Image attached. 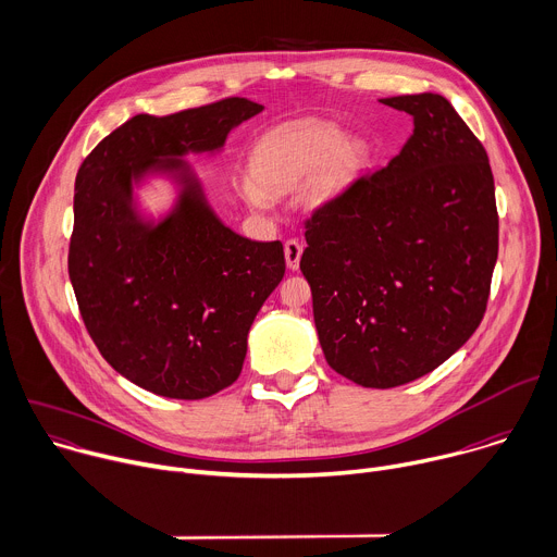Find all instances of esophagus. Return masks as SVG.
Listing matches in <instances>:
<instances>
[{
  "instance_id": "obj_1",
  "label": "esophagus",
  "mask_w": 557,
  "mask_h": 557,
  "mask_svg": "<svg viewBox=\"0 0 557 557\" xmlns=\"http://www.w3.org/2000/svg\"><path fill=\"white\" fill-rule=\"evenodd\" d=\"M300 257H302V246L296 239L285 242V263L289 270H298Z\"/></svg>"
}]
</instances>
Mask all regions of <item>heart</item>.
Here are the masks:
<instances>
[{
  "instance_id": "1",
  "label": "heart",
  "mask_w": 557,
  "mask_h": 557,
  "mask_svg": "<svg viewBox=\"0 0 557 557\" xmlns=\"http://www.w3.org/2000/svg\"><path fill=\"white\" fill-rule=\"evenodd\" d=\"M360 156L347 147V134L324 121L287 123L268 136L252 151V177L244 180V197L265 208L270 193L296 188L313 180V193L324 197L336 190L358 166Z\"/></svg>"
}]
</instances>
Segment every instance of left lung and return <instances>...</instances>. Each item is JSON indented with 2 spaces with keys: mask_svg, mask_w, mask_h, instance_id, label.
<instances>
[{
  "mask_svg": "<svg viewBox=\"0 0 557 557\" xmlns=\"http://www.w3.org/2000/svg\"><path fill=\"white\" fill-rule=\"evenodd\" d=\"M380 102L412 116V136L307 219L300 257L329 367L367 388L408 384L457 354L498 259L490 160L448 98Z\"/></svg>",
  "mask_w": 557,
  "mask_h": 557,
  "instance_id": "obj_1",
  "label": "left lung"
}]
</instances>
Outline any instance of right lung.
Wrapping results in <instances>:
<instances>
[{"instance_id":"obj_1","label":"right lung","mask_w":557,"mask_h":557,"mask_svg":"<svg viewBox=\"0 0 557 557\" xmlns=\"http://www.w3.org/2000/svg\"><path fill=\"white\" fill-rule=\"evenodd\" d=\"M263 104L224 98L171 116L138 114L83 160L74 184L67 270L100 356L136 386L203 399L244 367L248 331L285 274L281 242H252L210 208L188 153L224 149ZM151 174L178 184L156 222L133 186Z\"/></svg>"}]
</instances>
